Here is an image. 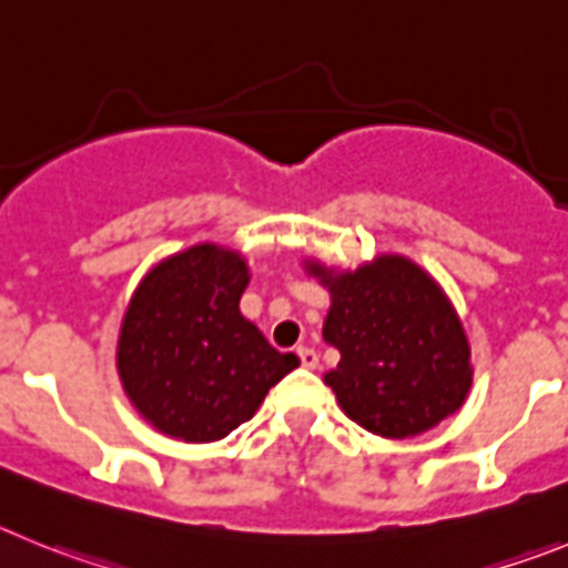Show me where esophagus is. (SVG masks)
<instances>
[{"label":"esophagus","mask_w":568,"mask_h":568,"mask_svg":"<svg viewBox=\"0 0 568 568\" xmlns=\"http://www.w3.org/2000/svg\"><path fill=\"white\" fill-rule=\"evenodd\" d=\"M296 356H300V362H303V367H311V371H314V367L320 365V356H316L314 347H308V345H300V347H296Z\"/></svg>","instance_id":"esophagus-1"}]
</instances>
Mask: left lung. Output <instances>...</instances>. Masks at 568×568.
Here are the masks:
<instances>
[{
	"label": "left lung",
	"mask_w": 568,
	"mask_h": 568,
	"mask_svg": "<svg viewBox=\"0 0 568 568\" xmlns=\"http://www.w3.org/2000/svg\"><path fill=\"white\" fill-rule=\"evenodd\" d=\"M331 288L322 336L339 351L325 385L359 427L410 438L462 407L473 382L469 345L436 283L405 257H379L354 274L311 263Z\"/></svg>",
	"instance_id": "left-lung-1"
}]
</instances>
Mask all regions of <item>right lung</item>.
<instances>
[{
    "mask_svg": "<svg viewBox=\"0 0 568 568\" xmlns=\"http://www.w3.org/2000/svg\"><path fill=\"white\" fill-rule=\"evenodd\" d=\"M248 268L217 246L163 260L138 285L119 339V373L141 416L181 442H217L248 422L300 365L240 314Z\"/></svg>",
    "mask_w": 568,
    "mask_h": 568,
    "instance_id": "1",
    "label": "right lung"
}]
</instances>
